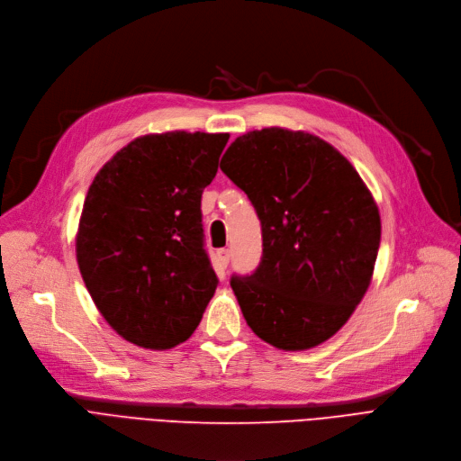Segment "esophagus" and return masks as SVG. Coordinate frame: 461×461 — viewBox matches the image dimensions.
I'll use <instances>...</instances> for the list:
<instances>
[{
	"label": "esophagus",
	"mask_w": 461,
	"mask_h": 461,
	"mask_svg": "<svg viewBox=\"0 0 461 461\" xmlns=\"http://www.w3.org/2000/svg\"><path fill=\"white\" fill-rule=\"evenodd\" d=\"M215 258H217V267L221 268V270H225L227 265H229V260H230V251L229 249H219L215 253Z\"/></svg>",
	"instance_id": "34e87169"
}]
</instances>
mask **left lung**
Here are the masks:
<instances>
[{"mask_svg": "<svg viewBox=\"0 0 461 461\" xmlns=\"http://www.w3.org/2000/svg\"><path fill=\"white\" fill-rule=\"evenodd\" d=\"M219 167L246 191L262 225L257 272L230 281L248 326L283 350L330 339L374 277V194L347 158L308 131H249Z\"/></svg>", "mask_w": 461, "mask_h": 461, "instance_id": "8db88e82", "label": "left lung"}]
</instances>
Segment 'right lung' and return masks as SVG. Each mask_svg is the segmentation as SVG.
<instances>
[{"label": "right lung", "instance_id": "1", "mask_svg": "<svg viewBox=\"0 0 461 461\" xmlns=\"http://www.w3.org/2000/svg\"><path fill=\"white\" fill-rule=\"evenodd\" d=\"M229 133L137 137L87 189L77 262L95 308L125 341L165 350L199 326L217 277L203 248L201 196Z\"/></svg>", "mask_w": 461, "mask_h": 461}]
</instances>
